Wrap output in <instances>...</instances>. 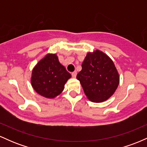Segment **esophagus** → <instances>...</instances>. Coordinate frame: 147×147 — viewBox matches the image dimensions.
<instances>
[{
    "label": "esophagus",
    "instance_id": "esophagus-1",
    "mask_svg": "<svg viewBox=\"0 0 147 147\" xmlns=\"http://www.w3.org/2000/svg\"><path fill=\"white\" fill-rule=\"evenodd\" d=\"M72 77H74V78H75L76 76H77V72H76V71L72 72Z\"/></svg>",
    "mask_w": 147,
    "mask_h": 147
}]
</instances>
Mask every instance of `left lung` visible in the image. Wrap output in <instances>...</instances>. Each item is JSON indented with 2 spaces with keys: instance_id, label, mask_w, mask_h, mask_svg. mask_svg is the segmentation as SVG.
<instances>
[{
  "instance_id": "obj_1",
  "label": "left lung",
  "mask_w": 147,
  "mask_h": 147,
  "mask_svg": "<svg viewBox=\"0 0 147 147\" xmlns=\"http://www.w3.org/2000/svg\"><path fill=\"white\" fill-rule=\"evenodd\" d=\"M77 74L86 95L91 102L108 99L119 85V77L113 61L99 50L88 53Z\"/></svg>"
}]
</instances>
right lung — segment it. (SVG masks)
Segmentation results:
<instances>
[{"mask_svg": "<svg viewBox=\"0 0 147 147\" xmlns=\"http://www.w3.org/2000/svg\"><path fill=\"white\" fill-rule=\"evenodd\" d=\"M70 77L57 55H49L34 68L31 83L37 93L47 98H54L63 91L64 84Z\"/></svg>", "mask_w": 147, "mask_h": 147, "instance_id": "right-lung-1", "label": "right lung"}]
</instances>
